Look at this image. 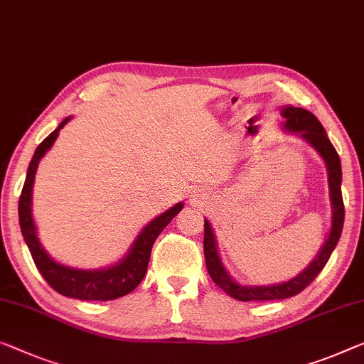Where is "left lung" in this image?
<instances>
[{
    "instance_id": "8db88e82",
    "label": "left lung",
    "mask_w": 364,
    "mask_h": 364,
    "mask_svg": "<svg viewBox=\"0 0 364 364\" xmlns=\"http://www.w3.org/2000/svg\"><path fill=\"white\" fill-rule=\"evenodd\" d=\"M281 116L284 117L283 129L286 132L299 135L325 161L328 176L330 205H332V225H330L327 240L316 255V258L294 278L287 279L284 283L269 286H243L232 278L224 263H222L213 227H210V222L208 219H204V258L209 276L222 291H225L234 299L243 302L287 299V297L299 294L316 279V276L327 264L330 255H332L340 240L341 229H343L345 208L343 198H341V164L337 150L328 140L322 124L318 122V119L312 112L302 109V107L284 106L281 107Z\"/></svg>"
}]
</instances>
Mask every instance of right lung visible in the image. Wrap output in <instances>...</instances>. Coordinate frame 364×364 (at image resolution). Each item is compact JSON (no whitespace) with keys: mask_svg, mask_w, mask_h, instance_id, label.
Here are the masks:
<instances>
[{"mask_svg":"<svg viewBox=\"0 0 364 364\" xmlns=\"http://www.w3.org/2000/svg\"><path fill=\"white\" fill-rule=\"evenodd\" d=\"M72 116L65 117L58 124V127L43 139V142L36 149V154L32 156L29 168H27L26 181L23 186V193L19 198V225L26 245L29 248L34 259L37 269L41 271L43 279L47 281L50 287H53L58 294L73 297L80 301H111L117 299L132 292L140 284L147 273L149 259L151 253V247L156 240V237L161 234V230L170 224V220L183 209V203H178L165 210L164 214L155 217L147 225L140 230V234L135 238L127 253L119 259L117 263L111 267L100 269H80L72 268L67 264H62L53 259L46 252L42 243L37 237V229L32 219V188H34L36 171L39 166L42 156L52 149L53 142L58 137V132L63 129Z\"/></svg>","mask_w":364,"mask_h":364,"instance_id":"add662e5","label":"right lung"}]
</instances>
